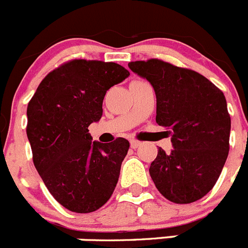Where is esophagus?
<instances>
[{
  "label": "esophagus",
  "instance_id": "1",
  "mask_svg": "<svg viewBox=\"0 0 248 248\" xmlns=\"http://www.w3.org/2000/svg\"><path fill=\"white\" fill-rule=\"evenodd\" d=\"M130 146L133 149H137L140 146V143L139 141H137V140H130Z\"/></svg>",
  "mask_w": 248,
  "mask_h": 248
}]
</instances>
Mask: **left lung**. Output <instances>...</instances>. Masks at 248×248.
<instances>
[{
    "instance_id": "left-lung-1",
    "label": "left lung",
    "mask_w": 248,
    "mask_h": 248,
    "mask_svg": "<svg viewBox=\"0 0 248 248\" xmlns=\"http://www.w3.org/2000/svg\"><path fill=\"white\" fill-rule=\"evenodd\" d=\"M156 95V123L170 129L172 150H157L149 172L160 194L176 203L203 198L229 155L231 119L222 92L198 72L159 59L128 64Z\"/></svg>"
}]
</instances>
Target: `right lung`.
<instances>
[{
	"label": "right lung",
	"instance_id": "obj_1",
	"mask_svg": "<svg viewBox=\"0 0 248 248\" xmlns=\"http://www.w3.org/2000/svg\"><path fill=\"white\" fill-rule=\"evenodd\" d=\"M117 63L74 59L50 72L27 107V137L39 176L69 211L88 214L110 199L129 141H93L109 88L128 78Z\"/></svg>",
	"mask_w": 248,
	"mask_h": 248
}]
</instances>
